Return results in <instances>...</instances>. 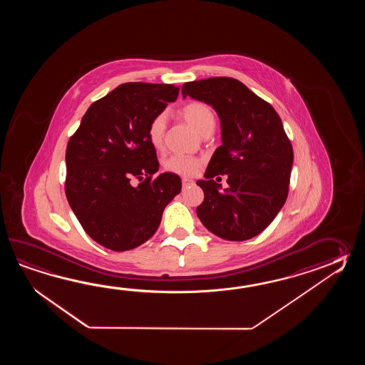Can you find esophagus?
<instances>
[{
  "label": "esophagus",
  "mask_w": 365,
  "mask_h": 365,
  "mask_svg": "<svg viewBox=\"0 0 365 365\" xmlns=\"http://www.w3.org/2000/svg\"><path fill=\"white\" fill-rule=\"evenodd\" d=\"M181 182H182V186H184V187H186V186L193 185L194 184L193 180L187 179V178H182V179H181Z\"/></svg>",
  "instance_id": "1"
}]
</instances>
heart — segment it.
I'll return each mask as SVG.
<instances>
[{
	"instance_id": "heart-1",
	"label": "heart",
	"mask_w": 365,
	"mask_h": 365,
	"mask_svg": "<svg viewBox=\"0 0 365 365\" xmlns=\"http://www.w3.org/2000/svg\"><path fill=\"white\" fill-rule=\"evenodd\" d=\"M181 115L186 123L202 134L205 130L215 126V116L207 104L202 101H190L181 108ZM165 116L163 113L156 115L148 124V137L153 148L159 150L163 146ZM164 168L168 172L180 176H194L201 168V160L193 156L173 154L165 159Z\"/></svg>"
}]
</instances>
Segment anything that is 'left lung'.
Returning <instances> with one entry per match:
<instances>
[{
  "label": "left lung",
  "instance_id": "left-lung-1",
  "mask_svg": "<svg viewBox=\"0 0 365 365\" xmlns=\"http://www.w3.org/2000/svg\"><path fill=\"white\" fill-rule=\"evenodd\" d=\"M182 96L203 101L220 118L222 145L211 156L205 200L197 215L210 232L225 240H248L262 232L287 200L294 150L272 106L240 81L228 77L186 82ZM229 176V187L213 180Z\"/></svg>",
  "mask_w": 365,
  "mask_h": 365
}]
</instances>
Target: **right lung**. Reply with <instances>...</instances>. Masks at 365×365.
I'll use <instances>...</instances> for the list:
<instances>
[{
    "mask_svg": "<svg viewBox=\"0 0 365 365\" xmlns=\"http://www.w3.org/2000/svg\"><path fill=\"white\" fill-rule=\"evenodd\" d=\"M179 87L133 82L95 101L66 148L65 193L86 233L104 248L124 252L148 241L181 179L159 173L150 121L178 99ZM140 184L134 186L132 181Z\"/></svg>",
    "mask_w": 365,
    "mask_h": 365,
    "instance_id": "add662e5",
    "label": "right lung"
}]
</instances>
